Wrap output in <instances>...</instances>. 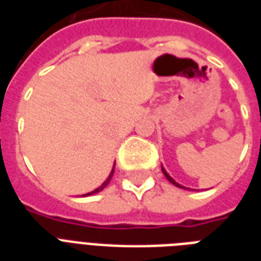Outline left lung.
Instances as JSON below:
<instances>
[{
  "instance_id": "1",
  "label": "left lung",
  "mask_w": 261,
  "mask_h": 261,
  "mask_svg": "<svg viewBox=\"0 0 261 261\" xmlns=\"http://www.w3.org/2000/svg\"><path fill=\"white\" fill-rule=\"evenodd\" d=\"M161 169H163V173H164V174H165V177H167V178H168V180H169V181H171V182H172V184H173V186L178 187V188H182V190H190V188H186V187H184V186H181V184H178V182H177V181H174L173 178H172V177H171V176H169V173H168V172H167V171H165V169H164V167H163V165H161Z\"/></svg>"
}]
</instances>
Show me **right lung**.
Masks as SVG:
<instances>
[{"label": "right lung", "mask_w": 261, "mask_h": 261, "mask_svg": "<svg viewBox=\"0 0 261 261\" xmlns=\"http://www.w3.org/2000/svg\"><path fill=\"white\" fill-rule=\"evenodd\" d=\"M114 171H115V164H114V167H112V171H111L110 176H108V177L106 178V181L102 182V184H101V186H100V187H97V188H96V190H93V191H92V192H88V194H84L83 196H89V195L98 194V192H100V191L104 190V188H106V187L108 186V182L111 181V178H112V176H114Z\"/></svg>", "instance_id": "1"}]
</instances>
